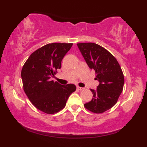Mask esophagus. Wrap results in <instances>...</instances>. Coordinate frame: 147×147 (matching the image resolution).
Here are the masks:
<instances>
[{"mask_svg": "<svg viewBox=\"0 0 147 147\" xmlns=\"http://www.w3.org/2000/svg\"><path fill=\"white\" fill-rule=\"evenodd\" d=\"M77 88H78V89L79 90H80V91H82V90H85V88H81V87H80V86H78Z\"/></svg>", "mask_w": 147, "mask_h": 147, "instance_id": "1", "label": "esophagus"}]
</instances>
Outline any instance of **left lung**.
Here are the masks:
<instances>
[{"label":"left lung","mask_w":147,"mask_h":147,"mask_svg":"<svg viewBox=\"0 0 147 147\" xmlns=\"http://www.w3.org/2000/svg\"><path fill=\"white\" fill-rule=\"evenodd\" d=\"M91 69L95 70L100 82L97 90L91 89L93 98L84 107L96 114H102L113 107L123 90L124 78L115 57L105 48L94 43L77 44Z\"/></svg>","instance_id":"left-lung-1"}]
</instances>
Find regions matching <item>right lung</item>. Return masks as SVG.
I'll list each match as a JSON object with an SVG mask.
<instances>
[{"mask_svg": "<svg viewBox=\"0 0 147 147\" xmlns=\"http://www.w3.org/2000/svg\"><path fill=\"white\" fill-rule=\"evenodd\" d=\"M73 43H52L31 53L21 70L23 90L38 110L53 114L63 109L69 96L76 91L74 84L61 86L51 80Z\"/></svg>", "mask_w": 147, "mask_h": 147, "instance_id": "obj_1", "label": "right lung"}]
</instances>
